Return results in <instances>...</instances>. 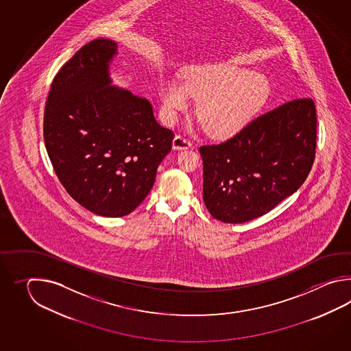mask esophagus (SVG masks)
Masks as SVG:
<instances>
[{
  "label": "esophagus",
  "mask_w": 351,
  "mask_h": 351,
  "mask_svg": "<svg viewBox=\"0 0 351 351\" xmlns=\"http://www.w3.org/2000/svg\"><path fill=\"white\" fill-rule=\"evenodd\" d=\"M172 147L174 150H183L191 148L192 144L183 135H176L173 139Z\"/></svg>",
  "instance_id": "obj_1"
}]
</instances>
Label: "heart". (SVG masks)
I'll return each instance as SVG.
<instances>
[{"mask_svg": "<svg viewBox=\"0 0 351 351\" xmlns=\"http://www.w3.org/2000/svg\"><path fill=\"white\" fill-rule=\"evenodd\" d=\"M269 91V79L263 74L239 65L206 62L188 67L182 84L162 82L159 97L165 121L177 119L192 97L198 100L195 112L207 133L227 136L239 132L263 106Z\"/></svg>", "mask_w": 351, "mask_h": 351, "instance_id": "heart-1", "label": "heart"}]
</instances>
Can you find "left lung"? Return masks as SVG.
<instances>
[{
    "instance_id": "1",
    "label": "left lung",
    "mask_w": 351,
    "mask_h": 351,
    "mask_svg": "<svg viewBox=\"0 0 351 351\" xmlns=\"http://www.w3.org/2000/svg\"><path fill=\"white\" fill-rule=\"evenodd\" d=\"M316 109L296 99L252 120L231 139L199 148L203 201L226 223L269 213L295 193L311 171Z\"/></svg>"
}]
</instances>
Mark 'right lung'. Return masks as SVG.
Here are the masks:
<instances>
[{
    "label": "right lung",
    "instance_id": "1",
    "mask_svg": "<svg viewBox=\"0 0 351 351\" xmlns=\"http://www.w3.org/2000/svg\"><path fill=\"white\" fill-rule=\"evenodd\" d=\"M118 44L97 38L53 77L44 139L67 193L103 217L132 213L154 184L172 148L173 132L158 124L145 97L112 85Z\"/></svg>",
    "mask_w": 351,
    "mask_h": 351
}]
</instances>
